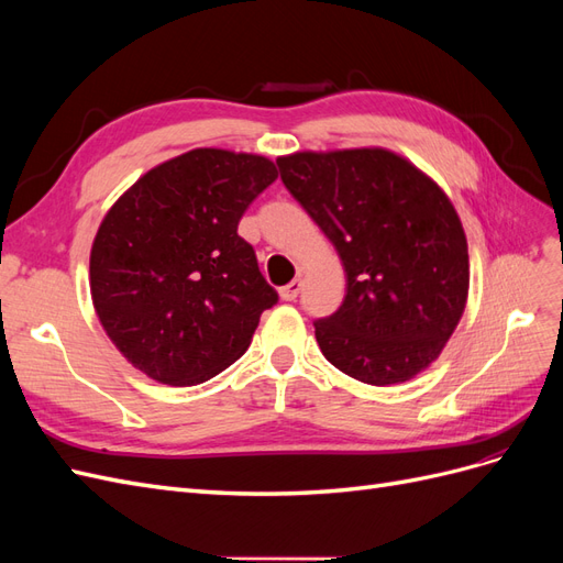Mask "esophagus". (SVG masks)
I'll return each mask as SVG.
<instances>
[{
  "mask_svg": "<svg viewBox=\"0 0 563 563\" xmlns=\"http://www.w3.org/2000/svg\"><path fill=\"white\" fill-rule=\"evenodd\" d=\"M300 288H302V282L294 279L291 284H286V286L279 288V296H282V300H296L298 294H300Z\"/></svg>",
  "mask_w": 563,
  "mask_h": 563,
  "instance_id": "esophagus-1",
  "label": "esophagus"
}]
</instances>
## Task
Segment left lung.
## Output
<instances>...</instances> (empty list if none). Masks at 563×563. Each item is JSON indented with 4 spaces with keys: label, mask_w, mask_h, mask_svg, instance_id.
Segmentation results:
<instances>
[{
    "label": "left lung",
    "mask_w": 563,
    "mask_h": 563,
    "mask_svg": "<svg viewBox=\"0 0 563 563\" xmlns=\"http://www.w3.org/2000/svg\"><path fill=\"white\" fill-rule=\"evenodd\" d=\"M277 164L347 275L343 305L314 321L323 356L368 385L411 380L444 350L467 302V240L451 199L385 147L296 152Z\"/></svg>",
    "instance_id": "left-lung-1"
}]
</instances>
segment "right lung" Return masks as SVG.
I'll use <instances>...</instances> for the list:
<instances>
[{
  "label": "right lung",
  "instance_id": "1",
  "mask_svg": "<svg viewBox=\"0 0 563 563\" xmlns=\"http://www.w3.org/2000/svg\"><path fill=\"white\" fill-rule=\"evenodd\" d=\"M277 166L197 147L135 180L100 223L89 282L114 347L152 380L213 378L251 345L277 291L236 225Z\"/></svg>",
  "mask_w": 563,
  "mask_h": 563
}]
</instances>
